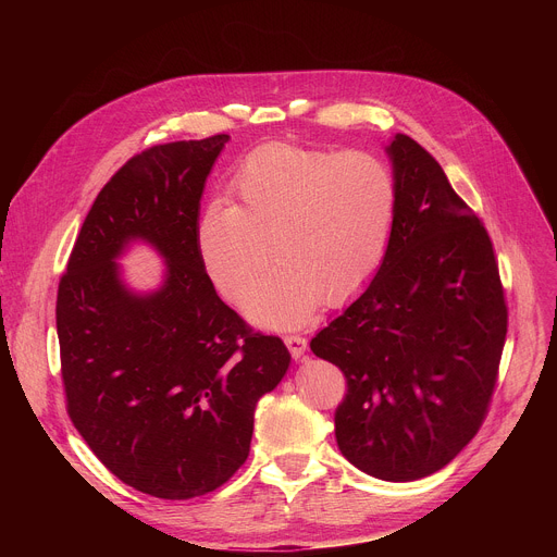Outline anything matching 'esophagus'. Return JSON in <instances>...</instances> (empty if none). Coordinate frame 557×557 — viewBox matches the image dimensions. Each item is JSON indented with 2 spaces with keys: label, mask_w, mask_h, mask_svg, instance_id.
Wrapping results in <instances>:
<instances>
[{
  "label": "esophagus",
  "mask_w": 557,
  "mask_h": 557,
  "mask_svg": "<svg viewBox=\"0 0 557 557\" xmlns=\"http://www.w3.org/2000/svg\"><path fill=\"white\" fill-rule=\"evenodd\" d=\"M284 344H286V348L290 350L293 359H301L304 352L308 350V339L301 337V335H286V337H284Z\"/></svg>",
  "instance_id": "esophagus-1"
}]
</instances>
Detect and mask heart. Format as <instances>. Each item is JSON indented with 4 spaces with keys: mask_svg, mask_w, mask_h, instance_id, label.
I'll return each mask as SVG.
<instances>
[{
    "mask_svg": "<svg viewBox=\"0 0 557 557\" xmlns=\"http://www.w3.org/2000/svg\"><path fill=\"white\" fill-rule=\"evenodd\" d=\"M235 202L209 200L196 220V253L209 282L240 299L270 261L278 269L245 297L264 329L306 324L329 304L357 297L379 273L399 207L394 170L361 149L271 143L253 149L231 178Z\"/></svg>",
    "mask_w": 557,
    "mask_h": 557,
    "instance_id": "obj_1",
    "label": "heart"
}]
</instances>
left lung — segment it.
Listing matches in <instances>:
<instances>
[{
    "instance_id": "left-lung-1",
    "label": "left lung",
    "mask_w": 557,
    "mask_h": 557,
    "mask_svg": "<svg viewBox=\"0 0 557 557\" xmlns=\"http://www.w3.org/2000/svg\"><path fill=\"white\" fill-rule=\"evenodd\" d=\"M399 207L370 286L310 342L346 376L342 454L381 481H419L481 430L498 381L507 301L492 237L408 134L387 145Z\"/></svg>"
}]
</instances>
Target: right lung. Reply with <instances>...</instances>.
I'll use <instances>...</instances> for the list:
<instances>
[{
	"label": "right lung",
	"instance_id": "1",
	"mask_svg": "<svg viewBox=\"0 0 557 557\" xmlns=\"http://www.w3.org/2000/svg\"><path fill=\"white\" fill-rule=\"evenodd\" d=\"M228 134L153 145L106 183L57 290L65 410L95 456L136 492L205 496L249 456L253 412L288 370L275 335L228 308L196 253L205 181ZM145 239L166 284L129 294L113 260Z\"/></svg>",
	"mask_w": 557,
	"mask_h": 557
}]
</instances>
